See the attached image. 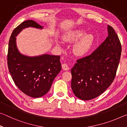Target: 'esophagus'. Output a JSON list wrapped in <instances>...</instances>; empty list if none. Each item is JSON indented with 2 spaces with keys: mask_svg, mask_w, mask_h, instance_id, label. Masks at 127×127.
I'll return each instance as SVG.
<instances>
[{
  "mask_svg": "<svg viewBox=\"0 0 127 127\" xmlns=\"http://www.w3.org/2000/svg\"><path fill=\"white\" fill-rule=\"evenodd\" d=\"M62 68H63V69L64 70H68L69 69V66H68V64H66V63H64L62 64Z\"/></svg>",
  "mask_w": 127,
  "mask_h": 127,
  "instance_id": "1",
  "label": "esophagus"
}]
</instances>
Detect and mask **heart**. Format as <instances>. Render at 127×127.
Returning a JSON list of instances; mask_svg holds the SVG:
<instances>
[{"mask_svg":"<svg viewBox=\"0 0 127 127\" xmlns=\"http://www.w3.org/2000/svg\"><path fill=\"white\" fill-rule=\"evenodd\" d=\"M86 32L83 30H77L66 35L64 39L68 41H74L79 39L73 47V51L77 55H82L91 48L94 41V37L91 34L84 35Z\"/></svg>","mask_w":127,"mask_h":127,"instance_id":"1","label":"heart"}]
</instances>
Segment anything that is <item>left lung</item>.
Returning <instances> with one entry per match:
<instances>
[{"label": "left lung", "instance_id": "obj_1", "mask_svg": "<svg viewBox=\"0 0 127 127\" xmlns=\"http://www.w3.org/2000/svg\"><path fill=\"white\" fill-rule=\"evenodd\" d=\"M109 35L89 55L77 60L71 69V88L77 97L89 100L97 97L114 79L122 53L121 43L113 28Z\"/></svg>", "mask_w": 127, "mask_h": 127}]
</instances>
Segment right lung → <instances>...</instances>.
<instances>
[{
  "instance_id": "obj_1",
  "label": "right lung",
  "mask_w": 127,
  "mask_h": 127,
  "mask_svg": "<svg viewBox=\"0 0 127 127\" xmlns=\"http://www.w3.org/2000/svg\"><path fill=\"white\" fill-rule=\"evenodd\" d=\"M29 27L42 29L32 20L25 21L14 29L9 38L7 64L17 87L30 97L37 98L49 91L54 79L61 70V57L48 54L29 57L21 54L17 48L16 36Z\"/></svg>"
}]
</instances>
